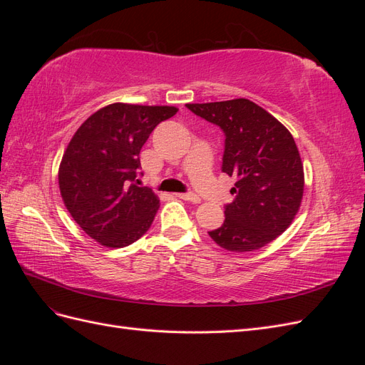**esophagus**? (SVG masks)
Wrapping results in <instances>:
<instances>
[{"instance_id": "esophagus-1", "label": "esophagus", "mask_w": 365, "mask_h": 365, "mask_svg": "<svg viewBox=\"0 0 365 365\" xmlns=\"http://www.w3.org/2000/svg\"><path fill=\"white\" fill-rule=\"evenodd\" d=\"M178 197H181V200L184 201H189V202H193V204H200L201 202V197L192 193V192H187V193H178Z\"/></svg>"}]
</instances>
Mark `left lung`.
Listing matches in <instances>:
<instances>
[{"instance_id":"left-lung-1","label":"left lung","mask_w":365,"mask_h":365,"mask_svg":"<svg viewBox=\"0 0 365 365\" xmlns=\"http://www.w3.org/2000/svg\"><path fill=\"white\" fill-rule=\"evenodd\" d=\"M185 106L222 129V172L236 178L224 224L210 237L233 252L269 244L291 225L303 197V164L291 132L248 98Z\"/></svg>"}]
</instances>
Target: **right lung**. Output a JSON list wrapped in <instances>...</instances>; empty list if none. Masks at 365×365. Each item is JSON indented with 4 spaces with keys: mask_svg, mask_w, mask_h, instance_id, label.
Listing matches in <instances>:
<instances>
[{
    "mask_svg": "<svg viewBox=\"0 0 365 365\" xmlns=\"http://www.w3.org/2000/svg\"><path fill=\"white\" fill-rule=\"evenodd\" d=\"M173 106L113 103L76 130L59 168L65 207L79 227L105 247L134 244L150 228L160 207L149 187H140V150Z\"/></svg>",
    "mask_w": 365,
    "mask_h": 365,
    "instance_id": "1",
    "label": "right lung"
}]
</instances>
